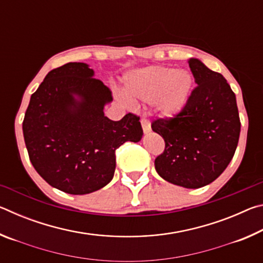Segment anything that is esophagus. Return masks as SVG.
Segmentation results:
<instances>
[{"instance_id":"1","label":"esophagus","mask_w":263,"mask_h":263,"mask_svg":"<svg viewBox=\"0 0 263 263\" xmlns=\"http://www.w3.org/2000/svg\"><path fill=\"white\" fill-rule=\"evenodd\" d=\"M141 126H142V130H144L145 133H148V132H151V130H152V127H151V122L146 118L141 119Z\"/></svg>"}]
</instances>
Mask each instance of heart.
<instances>
[{"label": "heart", "instance_id": "1", "mask_svg": "<svg viewBox=\"0 0 263 263\" xmlns=\"http://www.w3.org/2000/svg\"><path fill=\"white\" fill-rule=\"evenodd\" d=\"M194 80L188 70L148 66L124 75V89L133 99L154 103L163 117H173L189 100Z\"/></svg>", "mask_w": 263, "mask_h": 263}]
</instances>
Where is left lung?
Listing matches in <instances>:
<instances>
[{"label": "left lung", "instance_id": "8db88e82", "mask_svg": "<svg viewBox=\"0 0 263 263\" xmlns=\"http://www.w3.org/2000/svg\"><path fill=\"white\" fill-rule=\"evenodd\" d=\"M188 62L197 87L179 114L152 123V130L166 145L154 164L169 183L196 189L210 184L229 166L241 124L235 95L225 78L201 60L191 58Z\"/></svg>", "mask_w": 263, "mask_h": 263}]
</instances>
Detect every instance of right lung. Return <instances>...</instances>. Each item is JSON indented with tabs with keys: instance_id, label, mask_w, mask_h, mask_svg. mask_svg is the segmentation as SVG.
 <instances>
[{
	"instance_id": "add662e5",
	"label": "right lung",
	"mask_w": 263,
	"mask_h": 263,
	"mask_svg": "<svg viewBox=\"0 0 263 263\" xmlns=\"http://www.w3.org/2000/svg\"><path fill=\"white\" fill-rule=\"evenodd\" d=\"M110 89L84 62L51 70L31 95L23 121L30 161L48 184L70 195H86L112 180L116 149L142 137L139 117L118 122L104 116Z\"/></svg>"
}]
</instances>
